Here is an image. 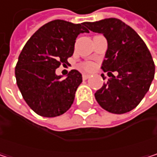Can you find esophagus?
<instances>
[{
  "label": "esophagus",
  "mask_w": 157,
  "mask_h": 157,
  "mask_svg": "<svg viewBox=\"0 0 157 157\" xmlns=\"http://www.w3.org/2000/svg\"><path fill=\"white\" fill-rule=\"evenodd\" d=\"M90 77V75H86V74H83L82 75V79L83 80H86V79H88Z\"/></svg>",
  "instance_id": "34e87169"
}]
</instances>
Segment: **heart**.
I'll list each match as a JSON object with an SVG mask.
<instances>
[{
    "label": "heart",
    "instance_id": "obj_1",
    "mask_svg": "<svg viewBox=\"0 0 157 157\" xmlns=\"http://www.w3.org/2000/svg\"><path fill=\"white\" fill-rule=\"evenodd\" d=\"M81 67H82L83 70H85V71H91V70H93V69L95 67V65H94V63L86 62V63H82Z\"/></svg>",
    "mask_w": 157,
    "mask_h": 157
}]
</instances>
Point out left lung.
<instances>
[{
	"mask_svg": "<svg viewBox=\"0 0 157 157\" xmlns=\"http://www.w3.org/2000/svg\"><path fill=\"white\" fill-rule=\"evenodd\" d=\"M85 26L103 33L108 44L102 69L112 78L94 94L97 103L113 113L130 112L139 105L155 77V67L148 48L136 32L119 19L85 22ZM112 71H117V76Z\"/></svg>",
	"mask_w": 157,
	"mask_h": 157,
	"instance_id": "1",
	"label": "left lung"
}]
</instances>
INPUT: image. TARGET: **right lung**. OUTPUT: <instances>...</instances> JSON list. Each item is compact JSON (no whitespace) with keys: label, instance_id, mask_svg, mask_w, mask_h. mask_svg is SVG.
I'll list each match as a JSON object with an SVG mask.
<instances>
[{"label":"right lung","instance_id":"obj_1","mask_svg":"<svg viewBox=\"0 0 157 157\" xmlns=\"http://www.w3.org/2000/svg\"><path fill=\"white\" fill-rule=\"evenodd\" d=\"M83 33H89L85 22L54 20L36 31L22 48L15 67L16 82L24 101L37 114L59 116L73 105L82 75L72 70L62 79L55 70L68 63L77 36Z\"/></svg>","mask_w":157,"mask_h":157}]
</instances>
